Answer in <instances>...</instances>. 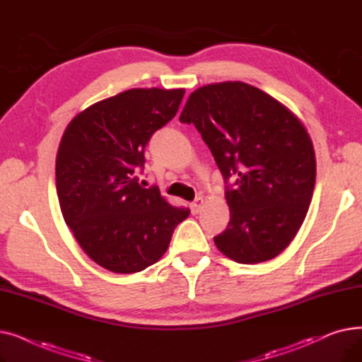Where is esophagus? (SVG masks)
Listing matches in <instances>:
<instances>
[{"instance_id": "1", "label": "esophagus", "mask_w": 362, "mask_h": 362, "mask_svg": "<svg viewBox=\"0 0 362 362\" xmlns=\"http://www.w3.org/2000/svg\"><path fill=\"white\" fill-rule=\"evenodd\" d=\"M202 204H204V199H202V198H197L194 202H191V205H189V208H191L192 214H198V213L201 211Z\"/></svg>"}]
</instances>
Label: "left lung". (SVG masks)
<instances>
[{"label": "left lung", "mask_w": 362, "mask_h": 362, "mask_svg": "<svg viewBox=\"0 0 362 362\" xmlns=\"http://www.w3.org/2000/svg\"><path fill=\"white\" fill-rule=\"evenodd\" d=\"M179 120L198 129L224 177L230 221L214 238L218 251L239 264L277 257L300 229L314 192L315 152L302 122L243 82L197 89Z\"/></svg>", "instance_id": "obj_1"}]
</instances>
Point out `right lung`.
I'll return each instance as SVG.
<instances>
[{"label":"right lung","instance_id":"1","mask_svg":"<svg viewBox=\"0 0 362 362\" xmlns=\"http://www.w3.org/2000/svg\"><path fill=\"white\" fill-rule=\"evenodd\" d=\"M183 95L129 89L88 107L64 130L55 161L62 213L85 254L105 270L130 274L157 262L189 216L138 179L146 144L176 116Z\"/></svg>","mask_w":362,"mask_h":362}]
</instances>
